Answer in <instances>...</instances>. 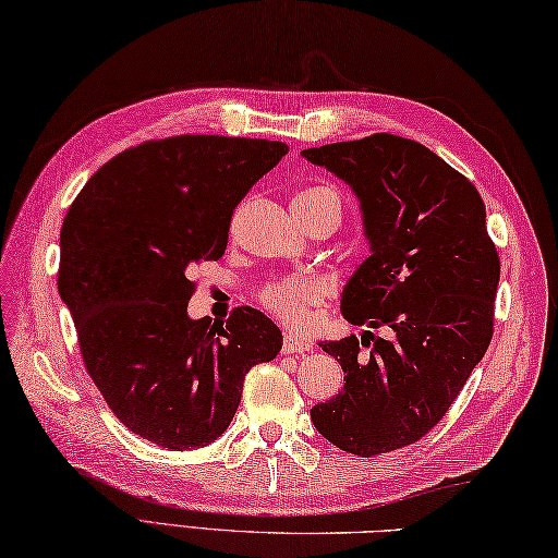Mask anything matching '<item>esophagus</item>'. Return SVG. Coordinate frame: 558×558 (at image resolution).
Instances as JSON below:
<instances>
[{"mask_svg": "<svg viewBox=\"0 0 558 558\" xmlns=\"http://www.w3.org/2000/svg\"><path fill=\"white\" fill-rule=\"evenodd\" d=\"M310 348H312L310 340H302V338H298L294 333H288L286 340H282V352H288V354H302V352H306Z\"/></svg>", "mask_w": 558, "mask_h": 558, "instance_id": "1", "label": "esophagus"}]
</instances>
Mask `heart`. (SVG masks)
Segmentation results:
<instances>
[{
    "label": "heart",
    "mask_w": 558,
    "mask_h": 558,
    "mask_svg": "<svg viewBox=\"0 0 558 558\" xmlns=\"http://www.w3.org/2000/svg\"><path fill=\"white\" fill-rule=\"evenodd\" d=\"M300 196H304V198L326 196V198H333L338 204V196L330 192V189H324V186L306 189V192H302ZM322 294H324V288H322V282H318V280H314V278H290V280L278 282V286H270L264 292V304L280 318V322H286L288 326L310 328L312 326V312L310 310L314 304H318Z\"/></svg>",
    "instance_id": "b5f03b06"
}]
</instances>
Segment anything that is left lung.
I'll return each instance as SVG.
<instances>
[{
  "mask_svg": "<svg viewBox=\"0 0 558 558\" xmlns=\"http://www.w3.org/2000/svg\"><path fill=\"white\" fill-rule=\"evenodd\" d=\"M302 156L360 201L369 256L342 288L340 312L352 326L390 333L318 342L345 386L312 408V422L340 450L372 458L436 426L484 357L499 254L477 189L417 141L374 134ZM362 344L373 345L369 355Z\"/></svg>",
  "mask_w": 558,
  "mask_h": 558,
  "instance_id": "8db88e82",
  "label": "left lung"
}]
</instances>
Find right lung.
<instances>
[{"mask_svg": "<svg viewBox=\"0 0 558 558\" xmlns=\"http://www.w3.org/2000/svg\"><path fill=\"white\" fill-rule=\"evenodd\" d=\"M286 153L266 138L148 141L105 162L66 213L57 290L81 357L117 420L162 448L216 441L246 372L282 348L252 306L210 324L186 304L189 270L225 254L232 210Z\"/></svg>", "mask_w": 558, "mask_h": 558, "instance_id": "add662e5", "label": "right lung"}]
</instances>
